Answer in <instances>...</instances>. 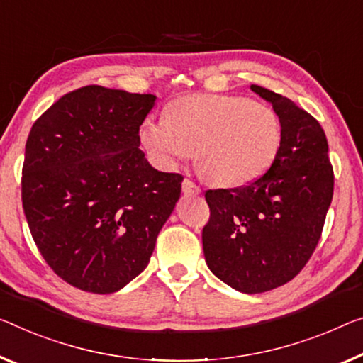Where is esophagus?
I'll return each mask as SVG.
<instances>
[{
	"label": "esophagus",
	"instance_id": "34e87169",
	"mask_svg": "<svg viewBox=\"0 0 363 363\" xmlns=\"http://www.w3.org/2000/svg\"><path fill=\"white\" fill-rule=\"evenodd\" d=\"M182 189H183V193H185V194H193V196H196V194L201 193V188L196 185V183H193L191 180H188V178H185V180H183Z\"/></svg>",
	"mask_w": 363,
	"mask_h": 363
}]
</instances>
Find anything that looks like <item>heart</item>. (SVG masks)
Instances as JSON below:
<instances>
[{
    "mask_svg": "<svg viewBox=\"0 0 363 363\" xmlns=\"http://www.w3.org/2000/svg\"><path fill=\"white\" fill-rule=\"evenodd\" d=\"M139 139L149 157L172 170L194 155L203 175L222 188H240L263 177L282 143L276 111L248 97L193 94L177 99L167 118L147 116Z\"/></svg>",
    "mask_w": 363,
    "mask_h": 363,
    "instance_id": "obj_1",
    "label": "heart"
}]
</instances>
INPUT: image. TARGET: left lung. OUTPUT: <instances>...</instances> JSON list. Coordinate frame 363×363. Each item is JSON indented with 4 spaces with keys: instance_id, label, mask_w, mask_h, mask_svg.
<instances>
[{
    "instance_id": "8db88e82",
    "label": "left lung",
    "mask_w": 363,
    "mask_h": 363,
    "mask_svg": "<svg viewBox=\"0 0 363 363\" xmlns=\"http://www.w3.org/2000/svg\"><path fill=\"white\" fill-rule=\"evenodd\" d=\"M250 89L279 116L282 143L271 169L248 186L209 189L211 219L203 228L211 272L243 294L291 281L315 252L334 188L328 141L320 123L291 99Z\"/></svg>"
}]
</instances>
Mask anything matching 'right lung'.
<instances>
[{"label":"right lung","mask_w":363,"mask_h":363,"mask_svg":"<svg viewBox=\"0 0 363 363\" xmlns=\"http://www.w3.org/2000/svg\"><path fill=\"white\" fill-rule=\"evenodd\" d=\"M152 94L81 87L55 102L26 143L22 206L33 242L71 286L113 294L146 269L183 177L139 149Z\"/></svg>","instance_id":"add662e5"}]
</instances>
